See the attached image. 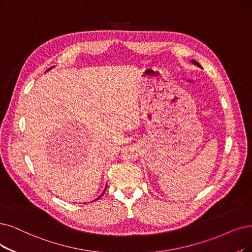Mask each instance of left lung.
<instances>
[{"mask_svg": "<svg viewBox=\"0 0 252 252\" xmlns=\"http://www.w3.org/2000/svg\"><path fill=\"white\" fill-rule=\"evenodd\" d=\"M190 62H191V63H193L194 65H196L197 67H199V68H200V65H199V64H198V63H197L196 61H194V60H191V61H190Z\"/></svg>", "mask_w": 252, "mask_h": 252, "instance_id": "1", "label": "left lung"}]
</instances>
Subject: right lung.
I'll list each match as a JSON object with an SVG mask.
<instances>
[{
    "label": "right lung",
    "instance_id": "1",
    "mask_svg": "<svg viewBox=\"0 0 252 252\" xmlns=\"http://www.w3.org/2000/svg\"><path fill=\"white\" fill-rule=\"evenodd\" d=\"M53 67H55V66H53ZM53 67H50V68H49V69H52V68H53ZM49 69H47V71H48V70H49ZM105 190H106V187H105V189H104V191H103V192H102V194H101V195H100V196H99V197H98V198H96V199H99V198H100V197H101V196H102V195H103V193H104V192H105Z\"/></svg>",
    "mask_w": 252,
    "mask_h": 252
}]
</instances>
